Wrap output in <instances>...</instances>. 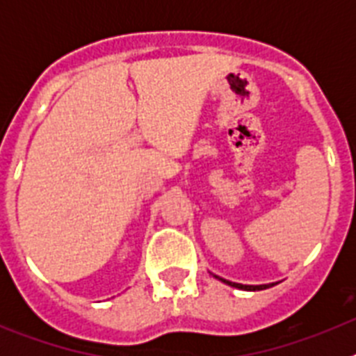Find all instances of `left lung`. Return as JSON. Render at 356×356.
Here are the masks:
<instances>
[{
	"instance_id": "1",
	"label": "left lung",
	"mask_w": 356,
	"mask_h": 356,
	"mask_svg": "<svg viewBox=\"0 0 356 356\" xmlns=\"http://www.w3.org/2000/svg\"><path fill=\"white\" fill-rule=\"evenodd\" d=\"M216 278H219V276H216ZM219 280H222V278H219ZM222 282H225V284H228V285H232V287H235V289H242V291H264V289H269V287H273V285H275V284H269V285H242V284H234V282H228V280H222Z\"/></svg>"
}]
</instances>
